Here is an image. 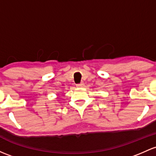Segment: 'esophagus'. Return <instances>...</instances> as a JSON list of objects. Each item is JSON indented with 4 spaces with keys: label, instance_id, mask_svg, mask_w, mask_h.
<instances>
[{
    "label": "esophagus",
    "instance_id": "34e87169",
    "mask_svg": "<svg viewBox=\"0 0 156 156\" xmlns=\"http://www.w3.org/2000/svg\"><path fill=\"white\" fill-rule=\"evenodd\" d=\"M76 86L78 87H82L83 86V83H78V84H76Z\"/></svg>",
    "mask_w": 156,
    "mask_h": 156
}]
</instances>
